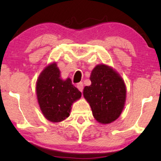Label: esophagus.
I'll list each match as a JSON object with an SVG mask.
<instances>
[{
    "instance_id": "esophagus-1",
    "label": "esophagus",
    "mask_w": 161,
    "mask_h": 161,
    "mask_svg": "<svg viewBox=\"0 0 161 161\" xmlns=\"http://www.w3.org/2000/svg\"><path fill=\"white\" fill-rule=\"evenodd\" d=\"M77 88L79 89V91L82 92L83 90V83L82 82L78 83V84H77Z\"/></svg>"
}]
</instances>
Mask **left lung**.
Masks as SVG:
<instances>
[{
	"label": "left lung",
	"instance_id": "1",
	"mask_svg": "<svg viewBox=\"0 0 161 161\" xmlns=\"http://www.w3.org/2000/svg\"><path fill=\"white\" fill-rule=\"evenodd\" d=\"M92 84L85 86L83 96L98 122L109 124L119 118L126 100V86L115 70L105 64L92 70Z\"/></svg>",
	"mask_w": 161,
	"mask_h": 161
}]
</instances>
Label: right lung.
<instances>
[{"mask_svg":"<svg viewBox=\"0 0 161 161\" xmlns=\"http://www.w3.org/2000/svg\"><path fill=\"white\" fill-rule=\"evenodd\" d=\"M37 100L47 120L59 122L69 116L71 105L80 98L81 92L71 79L64 80L56 63L50 64L39 75L36 86Z\"/></svg>","mask_w":161,"mask_h":161,"instance_id":"add662e5","label":"right lung"}]
</instances>
